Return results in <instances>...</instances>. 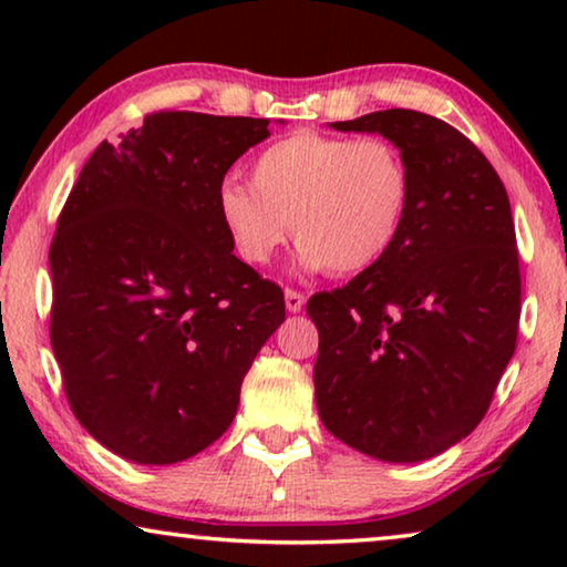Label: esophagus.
Listing matches in <instances>:
<instances>
[{
    "label": "esophagus",
    "instance_id": "esophagus-1",
    "mask_svg": "<svg viewBox=\"0 0 567 567\" xmlns=\"http://www.w3.org/2000/svg\"><path fill=\"white\" fill-rule=\"evenodd\" d=\"M284 299H286V309H289V312H301V309H305V301H307L305 293L293 291V289H286Z\"/></svg>",
    "mask_w": 567,
    "mask_h": 567
}]
</instances>
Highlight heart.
Returning <instances> with one entry per match:
<instances>
[{
    "instance_id": "1",
    "label": "heart",
    "mask_w": 567,
    "mask_h": 567,
    "mask_svg": "<svg viewBox=\"0 0 567 567\" xmlns=\"http://www.w3.org/2000/svg\"><path fill=\"white\" fill-rule=\"evenodd\" d=\"M250 184L224 183L216 214L231 250L266 266L291 235L299 266L355 276L390 252L413 196L402 152L386 138L297 131L268 144L250 165Z\"/></svg>"
}]
</instances>
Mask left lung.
<instances>
[{
    "mask_svg": "<svg viewBox=\"0 0 567 567\" xmlns=\"http://www.w3.org/2000/svg\"><path fill=\"white\" fill-rule=\"evenodd\" d=\"M338 131L398 146L413 196L390 252L315 293V398L332 436L384 462L436 456L477 429L516 351L522 270L508 193L462 131L390 107Z\"/></svg>",
    "mask_w": 567,
    "mask_h": 567,
    "instance_id": "left-lung-1",
    "label": "left lung"
}]
</instances>
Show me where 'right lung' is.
Segmentation results:
<instances>
[{"mask_svg":"<svg viewBox=\"0 0 567 567\" xmlns=\"http://www.w3.org/2000/svg\"><path fill=\"white\" fill-rule=\"evenodd\" d=\"M268 118L157 111L103 142L56 221L51 346L69 408L123 460L212 446L284 291L231 252L216 190Z\"/></svg>","mask_w":567,"mask_h":567,"instance_id":"1","label":"right lung"}]
</instances>
